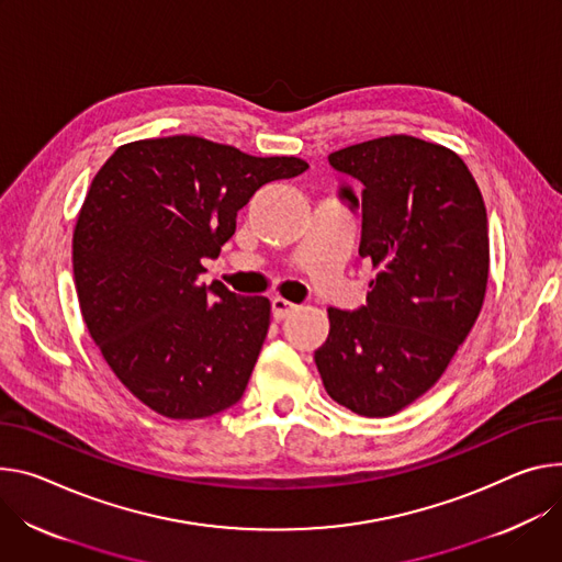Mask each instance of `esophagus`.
<instances>
[{
  "instance_id": "obj_1",
  "label": "esophagus",
  "mask_w": 562,
  "mask_h": 562,
  "mask_svg": "<svg viewBox=\"0 0 562 562\" xmlns=\"http://www.w3.org/2000/svg\"><path fill=\"white\" fill-rule=\"evenodd\" d=\"M271 310H273V318L276 321H284L289 318L293 312H297V304L284 300V297H273L271 300Z\"/></svg>"
}]
</instances>
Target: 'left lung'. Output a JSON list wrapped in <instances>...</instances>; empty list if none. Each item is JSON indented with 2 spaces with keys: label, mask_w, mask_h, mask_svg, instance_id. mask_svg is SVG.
<instances>
[{
  "label": "left lung",
  "mask_w": 562,
  "mask_h": 562,
  "mask_svg": "<svg viewBox=\"0 0 562 562\" xmlns=\"http://www.w3.org/2000/svg\"><path fill=\"white\" fill-rule=\"evenodd\" d=\"M363 183L361 258L379 271L356 312L329 307L314 359L327 394L361 417H390L426 394L473 329L488 282L482 192L452 149L394 134L331 151Z\"/></svg>",
  "instance_id": "left-lung-1"
}]
</instances>
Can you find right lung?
Here are the masks:
<instances>
[{"mask_svg": "<svg viewBox=\"0 0 562 562\" xmlns=\"http://www.w3.org/2000/svg\"><path fill=\"white\" fill-rule=\"evenodd\" d=\"M307 168L181 134L121 145L93 177L74 231L80 312L149 411L203 419L241 398L271 302L201 284V260L217 258L255 192Z\"/></svg>", "mask_w": 562, "mask_h": 562, "instance_id": "right-lung-1", "label": "right lung"}]
</instances>
